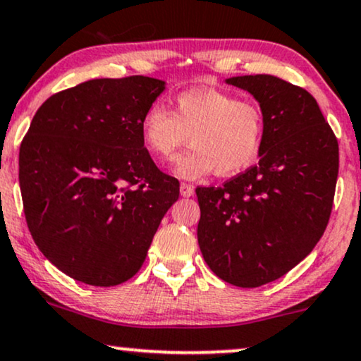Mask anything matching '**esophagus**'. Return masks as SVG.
<instances>
[{
	"mask_svg": "<svg viewBox=\"0 0 361 361\" xmlns=\"http://www.w3.org/2000/svg\"><path fill=\"white\" fill-rule=\"evenodd\" d=\"M194 194V185L190 184H180V195L182 197H190V195Z\"/></svg>",
	"mask_w": 361,
	"mask_h": 361,
	"instance_id": "34e87169",
	"label": "esophagus"
}]
</instances>
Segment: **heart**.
I'll list each match as a JSON object with an SVG mask.
<instances>
[{
  "mask_svg": "<svg viewBox=\"0 0 361 361\" xmlns=\"http://www.w3.org/2000/svg\"><path fill=\"white\" fill-rule=\"evenodd\" d=\"M142 140L149 152L160 160H171L188 142L173 164L184 179H199L217 172L234 176L259 154L264 115L257 102L235 99L219 88H189L173 97V110L160 104L150 105L140 120Z\"/></svg>",
  "mask_w": 361,
  "mask_h": 361,
  "instance_id": "b5f03b06",
  "label": "heart"
}]
</instances>
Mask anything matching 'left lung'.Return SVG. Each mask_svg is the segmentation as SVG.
I'll list each match as a JSON object with an SVG mask.
<instances>
[{
	"mask_svg": "<svg viewBox=\"0 0 361 361\" xmlns=\"http://www.w3.org/2000/svg\"><path fill=\"white\" fill-rule=\"evenodd\" d=\"M226 83L251 93L264 115L257 166L222 188H197V241L222 281L257 288L313 251L330 221L338 140L305 88L273 75Z\"/></svg>",
	"mask_w": 361,
	"mask_h": 361,
	"instance_id": "8db88e82",
	"label": "left lung"
}]
</instances>
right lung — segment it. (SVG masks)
Here are the masks:
<instances>
[{
  "label": "right lung",
  "mask_w": 361,
  "mask_h": 361,
  "mask_svg": "<svg viewBox=\"0 0 361 361\" xmlns=\"http://www.w3.org/2000/svg\"><path fill=\"white\" fill-rule=\"evenodd\" d=\"M166 82L133 75L95 78L51 95L20 147L26 224L44 257L92 286L126 283L179 199L160 172L140 120Z\"/></svg>",
  "instance_id": "right-lung-1"
}]
</instances>
